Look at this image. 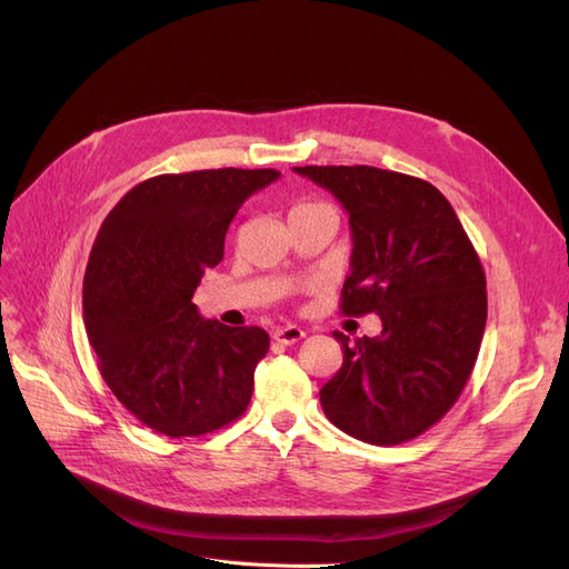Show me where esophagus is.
Instances as JSON below:
<instances>
[{
  "label": "esophagus",
  "mask_w": 569,
  "mask_h": 569,
  "mask_svg": "<svg viewBox=\"0 0 569 569\" xmlns=\"http://www.w3.org/2000/svg\"><path fill=\"white\" fill-rule=\"evenodd\" d=\"M303 337H306V332L301 330L299 325H282V327H278V330L272 332V339L280 341V343H297Z\"/></svg>",
  "instance_id": "34e87169"
}]
</instances>
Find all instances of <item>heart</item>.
Returning <instances> with one entry per match:
<instances>
[{"label":"heart","mask_w":569,"mask_h":569,"mask_svg":"<svg viewBox=\"0 0 569 569\" xmlns=\"http://www.w3.org/2000/svg\"><path fill=\"white\" fill-rule=\"evenodd\" d=\"M299 206H303V203H299Z\"/></svg>","instance_id":"obj_1"}]
</instances>
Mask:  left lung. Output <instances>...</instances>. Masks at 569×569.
Segmentation results:
<instances>
[{
    "instance_id": "obj_1",
    "label": "left lung",
    "mask_w": 569,
    "mask_h": 569,
    "mask_svg": "<svg viewBox=\"0 0 569 569\" xmlns=\"http://www.w3.org/2000/svg\"><path fill=\"white\" fill-rule=\"evenodd\" d=\"M349 213L347 316L377 313L382 332H335L343 363L320 389L325 416L366 443L416 439L458 401L487 325V278L435 184L372 166H303Z\"/></svg>"
}]
</instances>
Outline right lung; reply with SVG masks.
<instances>
[{"instance_id": "obj_1", "label": "right lung", "mask_w": 569, "mask_h": 569, "mask_svg": "<svg viewBox=\"0 0 569 569\" xmlns=\"http://www.w3.org/2000/svg\"><path fill=\"white\" fill-rule=\"evenodd\" d=\"M278 178L272 168L149 178L113 206L94 239L84 330L116 399L153 432L209 435L251 401L268 332L203 320L192 297L222 261L239 206Z\"/></svg>"}]
</instances>
